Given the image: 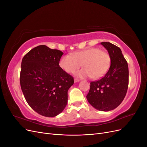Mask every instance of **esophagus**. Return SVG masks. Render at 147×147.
I'll use <instances>...</instances> for the list:
<instances>
[{
	"mask_svg": "<svg viewBox=\"0 0 147 147\" xmlns=\"http://www.w3.org/2000/svg\"><path fill=\"white\" fill-rule=\"evenodd\" d=\"M80 80L78 79V78H75V79H74V82H79Z\"/></svg>",
	"mask_w": 147,
	"mask_h": 147,
	"instance_id": "obj_1",
	"label": "esophagus"
}]
</instances>
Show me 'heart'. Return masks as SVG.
<instances>
[{
	"label": "heart",
	"instance_id": "1",
	"mask_svg": "<svg viewBox=\"0 0 147 147\" xmlns=\"http://www.w3.org/2000/svg\"><path fill=\"white\" fill-rule=\"evenodd\" d=\"M82 65V70L77 72L80 77H92L99 79L107 72L110 65L109 53L97 48H91L78 51L72 55L61 57L59 65L69 74H74Z\"/></svg>",
	"mask_w": 147,
	"mask_h": 147
}]
</instances>
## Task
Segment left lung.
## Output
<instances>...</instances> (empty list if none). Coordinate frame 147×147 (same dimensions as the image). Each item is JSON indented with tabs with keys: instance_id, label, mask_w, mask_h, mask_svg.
<instances>
[{
	"instance_id": "obj_1",
	"label": "left lung",
	"mask_w": 147,
	"mask_h": 147,
	"mask_svg": "<svg viewBox=\"0 0 147 147\" xmlns=\"http://www.w3.org/2000/svg\"><path fill=\"white\" fill-rule=\"evenodd\" d=\"M108 51L111 64L105 76L90 83L86 96L93 107L101 111L117 108L126 96L129 84V69L121 49L110 42L101 43Z\"/></svg>"
}]
</instances>
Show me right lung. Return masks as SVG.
I'll return each mask as SVG.
<instances>
[{"mask_svg": "<svg viewBox=\"0 0 147 147\" xmlns=\"http://www.w3.org/2000/svg\"><path fill=\"white\" fill-rule=\"evenodd\" d=\"M63 54L39 45L22 59L21 90L30 107L44 117H54L63 112L67 104V91L74 83L73 77L59 65Z\"/></svg>", "mask_w": 147, "mask_h": 147, "instance_id": "right-lung-1", "label": "right lung"}]
</instances>
